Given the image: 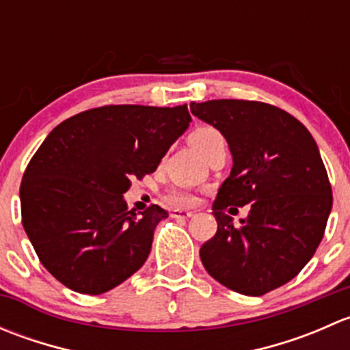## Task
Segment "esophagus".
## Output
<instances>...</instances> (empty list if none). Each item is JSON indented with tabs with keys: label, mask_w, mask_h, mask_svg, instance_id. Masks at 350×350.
Segmentation results:
<instances>
[{
	"label": "esophagus",
	"mask_w": 350,
	"mask_h": 350,
	"mask_svg": "<svg viewBox=\"0 0 350 350\" xmlns=\"http://www.w3.org/2000/svg\"><path fill=\"white\" fill-rule=\"evenodd\" d=\"M171 217L172 218H189V217H193V211H188V210H172L171 211Z\"/></svg>",
	"instance_id": "obj_1"
}]
</instances>
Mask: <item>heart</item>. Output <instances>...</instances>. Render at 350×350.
Listing matches in <instances>:
<instances>
[{"label":"heart","instance_id":"b5f03b06","mask_svg":"<svg viewBox=\"0 0 350 350\" xmlns=\"http://www.w3.org/2000/svg\"><path fill=\"white\" fill-rule=\"evenodd\" d=\"M215 142H224V137H221V133L218 132L217 129H213V126H200V129H196L195 132H191V135H189V144H191L200 154H203L204 150L210 146H213ZM165 201H167L169 204H172V206H191V204H195V196L189 191H186V189L176 188L171 189V191L165 195Z\"/></svg>","mask_w":350,"mask_h":350}]
</instances>
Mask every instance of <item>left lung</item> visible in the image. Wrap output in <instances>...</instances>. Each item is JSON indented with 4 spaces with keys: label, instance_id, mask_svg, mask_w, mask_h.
<instances>
[{
    "label": "left lung",
    "instance_id": "8db88e82",
    "mask_svg": "<svg viewBox=\"0 0 350 350\" xmlns=\"http://www.w3.org/2000/svg\"><path fill=\"white\" fill-rule=\"evenodd\" d=\"M189 107L220 130L234 159L213 203L217 234L201 245V262L232 291L262 296L291 281L323 239L332 186L319 147L301 122L273 105L211 100ZM230 204H251L241 228L224 215Z\"/></svg>",
    "mask_w": 350,
    "mask_h": 350
}]
</instances>
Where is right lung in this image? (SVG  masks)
Here are the masks:
<instances>
[{
    "instance_id": "1",
    "label": "right lung",
    "mask_w": 350,
    "mask_h": 350,
    "mask_svg": "<svg viewBox=\"0 0 350 350\" xmlns=\"http://www.w3.org/2000/svg\"><path fill=\"white\" fill-rule=\"evenodd\" d=\"M188 107L108 105L59 123L20 186L22 224L45 269L69 289L101 295L144 266L167 211L126 210L132 179L157 169L186 132Z\"/></svg>"
}]
</instances>
